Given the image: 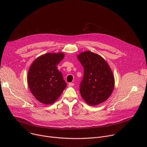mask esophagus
Listing matches in <instances>:
<instances>
[{
    "label": "esophagus",
    "instance_id": "esophagus-1",
    "mask_svg": "<svg viewBox=\"0 0 147 147\" xmlns=\"http://www.w3.org/2000/svg\"><path fill=\"white\" fill-rule=\"evenodd\" d=\"M74 85V84L73 82H69V87H72Z\"/></svg>",
    "mask_w": 147,
    "mask_h": 147
}]
</instances>
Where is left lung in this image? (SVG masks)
<instances>
[{
	"mask_svg": "<svg viewBox=\"0 0 147 147\" xmlns=\"http://www.w3.org/2000/svg\"><path fill=\"white\" fill-rule=\"evenodd\" d=\"M77 58L84 67V77L80 85L82 98L91 106L105 101L115 86L114 76L108 63L90 51L81 52Z\"/></svg>",
	"mask_w": 147,
	"mask_h": 147,
	"instance_id": "obj_1",
	"label": "left lung"
}]
</instances>
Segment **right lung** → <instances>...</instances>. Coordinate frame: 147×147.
I'll return each instance as SVG.
<instances>
[{
    "label": "right lung",
    "mask_w": 147,
    "mask_h": 147,
    "mask_svg": "<svg viewBox=\"0 0 147 147\" xmlns=\"http://www.w3.org/2000/svg\"><path fill=\"white\" fill-rule=\"evenodd\" d=\"M63 53H48L36 59L28 73V84L35 98L44 104H52L67 86L62 73L57 68L64 58Z\"/></svg>",
    "instance_id": "obj_1"
}]
</instances>
